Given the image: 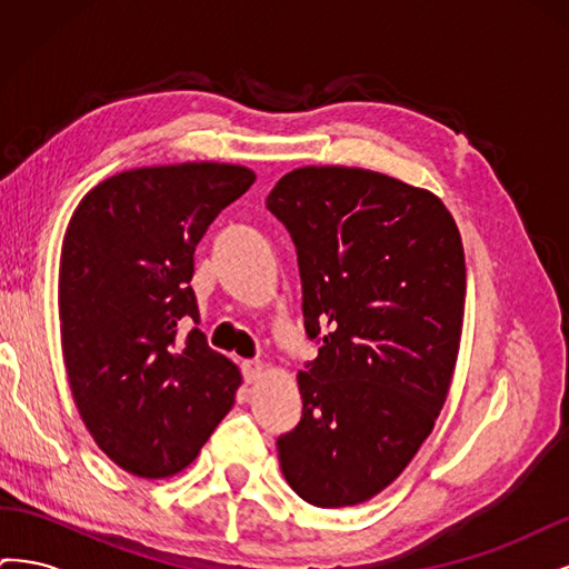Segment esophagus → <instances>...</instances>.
Masks as SVG:
<instances>
[{
    "label": "esophagus",
    "instance_id": "esophagus-1",
    "mask_svg": "<svg viewBox=\"0 0 569 569\" xmlns=\"http://www.w3.org/2000/svg\"><path fill=\"white\" fill-rule=\"evenodd\" d=\"M244 368V380L249 382V385H253V382H258L263 377V363L261 360H247V363L242 366Z\"/></svg>",
    "mask_w": 569,
    "mask_h": 569
}]
</instances>
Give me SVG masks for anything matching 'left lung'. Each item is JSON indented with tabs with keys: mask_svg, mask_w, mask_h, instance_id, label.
<instances>
[{
	"mask_svg": "<svg viewBox=\"0 0 569 569\" xmlns=\"http://www.w3.org/2000/svg\"><path fill=\"white\" fill-rule=\"evenodd\" d=\"M297 247L318 358L297 375L301 422L278 439L289 487L318 508L370 501L432 435L465 313L453 216L366 168L303 166L268 194Z\"/></svg>",
	"mask_w": 569,
	"mask_h": 569,
	"instance_id": "8db88e82",
	"label": "left lung"
}]
</instances>
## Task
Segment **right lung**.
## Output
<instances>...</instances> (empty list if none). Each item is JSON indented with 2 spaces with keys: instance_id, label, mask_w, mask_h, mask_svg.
<instances>
[{
  "instance_id": "obj_1",
  "label": "right lung",
  "mask_w": 569,
  "mask_h": 569,
  "mask_svg": "<svg viewBox=\"0 0 569 569\" xmlns=\"http://www.w3.org/2000/svg\"><path fill=\"white\" fill-rule=\"evenodd\" d=\"M232 163L123 170L82 197L59 266V322L73 401L118 468L184 470L234 403L242 375L209 349L189 280L216 216L253 184Z\"/></svg>"
}]
</instances>
